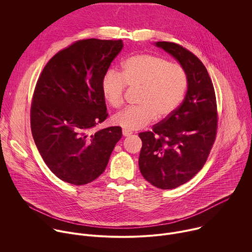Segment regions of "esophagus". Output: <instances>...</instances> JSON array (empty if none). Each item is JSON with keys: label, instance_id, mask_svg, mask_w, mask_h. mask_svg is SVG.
<instances>
[{"label": "esophagus", "instance_id": "1", "mask_svg": "<svg viewBox=\"0 0 252 252\" xmlns=\"http://www.w3.org/2000/svg\"><path fill=\"white\" fill-rule=\"evenodd\" d=\"M132 132L130 131V130H127V129H123V134H124V136H128V135H130Z\"/></svg>", "mask_w": 252, "mask_h": 252}]
</instances>
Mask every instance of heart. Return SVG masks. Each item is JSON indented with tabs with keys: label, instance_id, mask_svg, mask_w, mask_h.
<instances>
[{
	"label": "heart",
	"instance_id": "b5f03b06",
	"mask_svg": "<svg viewBox=\"0 0 252 252\" xmlns=\"http://www.w3.org/2000/svg\"><path fill=\"white\" fill-rule=\"evenodd\" d=\"M189 85L187 70L179 63L149 55H134L123 63L122 73L107 69L101 80L105 101L115 109L125 101L126 87L138 90L137 105L129 106L113 118L125 129H138L156 118L166 119L182 103Z\"/></svg>",
	"mask_w": 252,
	"mask_h": 252
}]
</instances>
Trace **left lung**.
I'll use <instances>...</instances> for the list:
<instances>
[{"label":"left lung","instance_id":"left-lung-1","mask_svg":"<svg viewBox=\"0 0 252 252\" xmlns=\"http://www.w3.org/2000/svg\"><path fill=\"white\" fill-rule=\"evenodd\" d=\"M187 70L189 85L183 103L168 118L139 132V170L160 189L185 185L203 167L218 131L214 88L201 61L181 45L158 42Z\"/></svg>","mask_w":252,"mask_h":252}]
</instances>
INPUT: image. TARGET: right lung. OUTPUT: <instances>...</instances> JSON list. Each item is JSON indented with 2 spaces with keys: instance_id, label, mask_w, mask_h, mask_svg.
I'll return each mask as SVG.
<instances>
[{
  "instance_id": "1",
  "label": "right lung",
  "mask_w": 252,
  "mask_h": 252,
  "mask_svg": "<svg viewBox=\"0 0 252 252\" xmlns=\"http://www.w3.org/2000/svg\"><path fill=\"white\" fill-rule=\"evenodd\" d=\"M122 40H80L45 65L31 104L32 134L44 161L63 182L83 186L105 169L122 127L92 133L107 118L101 80Z\"/></svg>"
}]
</instances>
